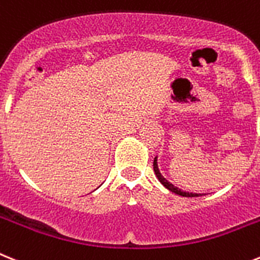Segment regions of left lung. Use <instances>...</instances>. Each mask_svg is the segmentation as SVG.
Returning <instances> with one entry per match:
<instances>
[{
    "instance_id": "8db88e82",
    "label": "left lung",
    "mask_w": 260,
    "mask_h": 260,
    "mask_svg": "<svg viewBox=\"0 0 260 260\" xmlns=\"http://www.w3.org/2000/svg\"><path fill=\"white\" fill-rule=\"evenodd\" d=\"M154 172H155V175H156L157 180L160 181V183L163 184L164 187L167 188L168 190H171V192H174V193L179 194V196H183V197H199V196H203V194H200V193H189V192H185V190L179 189V188H177V187H175L174 184H171L170 181L167 180V179H164V177L161 176L159 168H157V157H155V159H154Z\"/></svg>"
}]
</instances>
